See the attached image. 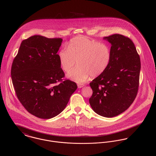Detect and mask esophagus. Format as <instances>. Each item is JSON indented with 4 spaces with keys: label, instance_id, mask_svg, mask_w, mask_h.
<instances>
[{
    "label": "esophagus",
    "instance_id": "34e87169",
    "mask_svg": "<svg viewBox=\"0 0 156 156\" xmlns=\"http://www.w3.org/2000/svg\"><path fill=\"white\" fill-rule=\"evenodd\" d=\"M77 87H78V88H83V87H84V85H80V84H79V85H77Z\"/></svg>",
    "mask_w": 156,
    "mask_h": 156
}]
</instances>
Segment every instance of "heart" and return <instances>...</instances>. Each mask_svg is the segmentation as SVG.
I'll use <instances>...</instances> for the list:
<instances>
[{
  "mask_svg": "<svg viewBox=\"0 0 156 156\" xmlns=\"http://www.w3.org/2000/svg\"><path fill=\"white\" fill-rule=\"evenodd\" d=\"M61 67L66 72L75 68L67 74L73 80L82 83L89 76L97 77L109 67L111 61V49L106 43L89 40L85 37H77L69 43L68 48H62L58 53Z\"/></svg>",
  "mask_w": 156,
  "mask_h": 156,
  "instance_id": "1",
  "label": "heart"
}]
</instances>
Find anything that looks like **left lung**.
Here are the masks:
<instances>
[{
  "label": "left lung",
  "instance_id": "1",
  "mask_svg": "<svg viewBox=\"0 0 156 156\" xmlns=\"http://www.w3.org/2000/svg\"><path fill=\"white\" fill-rule=\"evenodd\" d=\"M111 44V61L106 70L89 85L92 95L89 104L93 111L112 118L126 111L137 93L140 61L133 41L114 34L103 38Z\"/></svg>",
  "mask_w": 156,
  "mask_h": 156
}]
</instances>
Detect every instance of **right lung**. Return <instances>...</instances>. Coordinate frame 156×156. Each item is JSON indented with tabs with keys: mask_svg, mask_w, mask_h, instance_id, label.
<instances>
[{
	"mask_svg": "<svg viewBox=\"0 0 156 156\" xmlns=\"http://www.w3.org/2000/svg\"><path fill=\"white\" fill-rule=\"evenodd\" d=\"M62 38L34 35L23 40L11 67L17 97L24 108L42 119L53 118L64 111L77 88L65 76L58 51Z\"/></svg>",
	"mask_w": 156,
	"mask_h": 156,
	"instance_id": "obj_1",
	"label": "right lung"
}]
</instances>
